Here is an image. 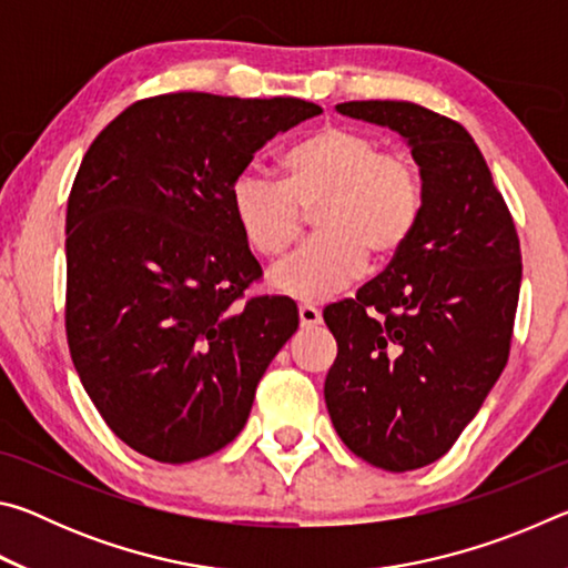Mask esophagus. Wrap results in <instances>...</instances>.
<instances>
[{
  "label": "esophagus",
  "mask_w": 568,
  "mask_h": 568,
  "mask_svg": "<svg viewBox=\"0 0 568 568\" xmlns=\"http://www.w3.org/2000/svg\"><path fill=\"white\" fill-rule=\"evenodd\" d=\"M297 315H301L303 328H313V325H321V321H323V315L315 305H301L297 307Z\"/></svg>",
  "instance_id": "34e87169"
}]
</instances>
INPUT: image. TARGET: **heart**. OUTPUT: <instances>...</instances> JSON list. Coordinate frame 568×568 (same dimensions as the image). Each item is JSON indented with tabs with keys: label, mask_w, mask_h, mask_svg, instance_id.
<instances>
[{
	"label": "heart",
	"mask_w": 568,
	"mask_h": 568,
	"mask_svg": "<svg viewBox=\"0 0 568 568\" xmlns=\"http://www.w3.org/2000/svg\"><path fill=\"white\" fill-rule=\"evenodd\" d=\"M315 215L321 237L273 265L271 285L303 303H321L353 285L368 265L390 261L418 225V170L400 155H383L378 140L351 128H323L283 155V180L245 170L230 185V210L257 255L277 257Z\"/></svg>",
	"instance_id": "1"
}]
</instances>
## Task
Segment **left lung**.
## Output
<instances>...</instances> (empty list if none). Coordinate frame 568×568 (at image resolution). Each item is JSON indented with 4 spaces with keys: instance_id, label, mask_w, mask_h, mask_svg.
<instances>
[{
    "instance_id": "1",
    "label": "left lung",
    "mask_w": 568,
    "mask_h": 568,
    "mask_svg": "<svg viewBox=\"0 0 568 568\" xmlns=\"http://www.w3.org/2000/svg\"><path fill=\"white\" fill-rule=\"evenodd\" d=\"M398 132L423 187L418 225L386 271L323 321L338 341L325 406L368 464L413 470L456 444L511 348L521 247L491 170L458 122L413 102H343Z\"/></svg>"
}]
</instances>
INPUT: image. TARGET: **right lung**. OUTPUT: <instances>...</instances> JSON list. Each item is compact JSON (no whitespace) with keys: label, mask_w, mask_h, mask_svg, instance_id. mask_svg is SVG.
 <instances>
[{"label":"right lung","mask_w":568,"mask_h":568,"mask_svg":"<svg viewBox=\"0 0 568 568\" xmlns=\"http://www.w3.org/2000/svg\"><path fill=\"white\" fill-rule=\"evenodd\" d=\"M323 110L295 98L175 92L104 128L67 200V343L104 423L138 454L190 464L225 448L275 353L291 297L263 275L230 185L277 132Z\"/></svg>","instance_id":"right-lung-1"}]
</instances>
